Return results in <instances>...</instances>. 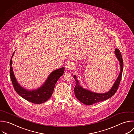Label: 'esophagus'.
Here are the masks:
<instances>
[{
	"label": "esophagus",
	"instance_id": "esophagus-1",
	"mask_svg": "<svg viewBox=\"0 0 134 134\" xmlns=\"http://www.w3.org/2000/svg\"><path fill=\"white\" fill-rule=\"evenodd\" d=\"M67 68L69 70H73L74 68V64L73 62H70Z\"/></svg>",
	"mask_w": 134,
	"mask_h": 134
}]
</instances>
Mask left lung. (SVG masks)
<instances>
[{"label": "left lung", "instance_id": "1", "mask_svg": "<svg viewBox=\"0 0 134 134\" xmlns=\"http://www.w3.org/2000/svg\"><path fill=\"white\" fill-rule=\"evenodd\" d=\"M115 53L120 62L119 64L120 66V72L113 87L108 92L103 94H98L91 92L87 90H85L79 85V82L76 79V76L74 75V79L76 83L75 86L74 87V94L76 97L79 101L84 104L91 105L95 103L106 100L113 96L115 94L117 90H118L121 79L123 70V61L121 53L118 49H115Z\"/></svg>", "mask_w": 134, "mask_h": 134}]
</instances>
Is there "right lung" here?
<instances>
[{"label": "right lung", "mask_w": 134, "mask_h": 134, "mask_svg": "<svg viewBox=\"0 0 134 134\" xmlns=\"http://www.w3.org/2000/svg\"><path fill=\"white\" fill-rule=\"evenodd\" d=\"M14 53L15 52L12 57ZM12 64V60L11 59L10 62V75L15 90L23 98L34 104H41L44 103L51 97L57 81L60 76L63 75L64 72V68H62L54 71L49 76L47 80L42 86L37 90L31 91L24 89L17 82L14 74Z\"/></svg>", "instance_id": "right-lung-1"}]
</instances>
